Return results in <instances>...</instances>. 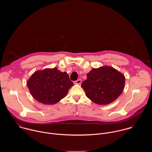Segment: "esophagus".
<instances>
[{"label": "esophagus", "mask_w": 152, "mask_h": 152, "mask_svg": "<svg viewBox=\"0 0 152 152\" xmlns=\"http://www.w3.org/2000/svg\"><path fill=\"white\" fill-rule=\"evenodd\" d=\"M81 83H82L81 79H77V80L74 81V83H75V84H80Z\"/></svg>", "instance_id": "34e87169"}]
</instances>
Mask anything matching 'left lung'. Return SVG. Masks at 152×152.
Returning a JSON list of instances; mask_svg holds the SVG:
<instances>
[{"label": "left lung", "instance_id": "left-lung-1", "mask_svg": "<svg viewBox=\"0 0 152 152\" xmlns=\"http://www.w3.org/2000/svg\"><path fill=\"white\" fill-rule=\"evenodd\" d=\"M125 77L114 68L104 66L93 69L81 84L85 94L99 104H109L116 100L124 88Z\"/></svg>", "mask_w": 152, "mask_h": 152}]
</instances>
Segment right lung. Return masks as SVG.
<instances>
[{"mask_svg":"<svg viewBox=\"0 0 152 152\" xmlns=\"http://www.w3.org/2000/svg\"><path fill=\"white\" fill-rule=\"evenodd\" d=\"M27 85L35 100L43 104H53L67 95L73 83L66 72L53 68L35 72Z\"/></svg>","mask_w":152,"mask_h":152,"instance_id":"1","label":"right lung"}]
</instances>
